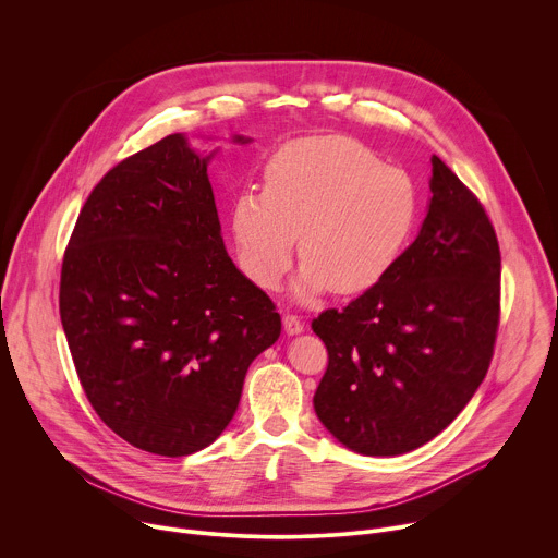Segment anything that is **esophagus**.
<instances>
[{"mask_svg":"<svg viewBox=\"0 0 558 558\" xmlns=\"http://www.w3.org/2000/svg\"><path fill=\"white\" fill-rule=\"evenodd\" d=\"M282 325H284V331H287L289 336H295V333H302V331H304V323L300 320L298 315H293V313H287V315L282 317Z\"/></svg>","mask_w":558,"mask_h":558,"instance_id":"34e87169","label":"esophagus"}]
</instances>
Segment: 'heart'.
I'll return each mask as SVG.
<instances>
[{
  "label": "heart",
  "instance_id": "b5f03b06",
  "mask_svg": "<svg viewBox=\"0 0 558 558\" xmlns=\"http://www.w3.org/2000/svg\"><path fill=\"white\" fill-rule=\"evenodd\" d=\"M422 196L415 179L355 138L304 136L284 143L263 170V194L238 196L233 238L250 278L276 289L298 235V300L331 287L355 295L381 282L404 256Z\"/></svg>",
  "mask_w": 558,
  "mask_h": 558
}]
</instances>
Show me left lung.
Segmentation results:
<instances>
[{
  "label": "left lung",
  "mask_w": 558,
  "mask_h": 558,
  "mask_svg": "<svg viewBox=\"0 0 558 558\" xmlns=\"http://www.w3.org/2000/svg\"><path fill=\"white\" fill-rule=\"evenodd\" d=\"M430 205L415 243L375 287L311 329L329 351L315 415L347 448L392 457L437 437L484 381L499 331L495 227L457 174L430 158Z\"/></svg>",
  "instance_id": "obj_1"
}]
</instances>
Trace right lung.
<instances>
[{"instance_id": "obj_1", "label": "right lung", "mask_w": 558, "mask_h": 558, "mask_svg": "<svg viewBox=\"0 0 558 558\" xmlns=\"http://www.w3.org/2000/svg\"><path fill=\"white\" fill-rule=\"evenodd\" d=\"M207 163L183 134L123 158L78 211L61 265V325L88 402L163 457L227 428L250 364L282 329L225 252Z\"/></svg>"}]
</instances>
